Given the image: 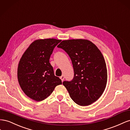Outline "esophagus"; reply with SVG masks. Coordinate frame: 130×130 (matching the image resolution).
Instances as JSON below:
<instances>
[{"instance_id": "esophagus-1", "label": "esophagus", "mask_w": 130, "mask_h": 130, "mask_svg": "<svg viewBox=\"0 0 130 130\" xmlns=\"http://www.w3.org/2000/svg\"><path fill=\"white\" fill-rule=\"evenodd\" d=\"M64 78H65V77H64V75H62L60 77V79H61L62 81L64 80Z\"/></svg>"}]
</instances>
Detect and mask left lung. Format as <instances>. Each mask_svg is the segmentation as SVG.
<instances>
[{"label": "left lung", "mask_w": 130, "mask_h": 130, "mask_svg": "<svg viewBox=\"0 0 130 130\" xmlns=\"http://www.w3.org/2000/svg\"><path fill=\"white\" fill-rule=\"evenodd\" d=\"M57 47L64 50L71 59L74 77L62 84L73 101L82 106L97 101L107 82L106 64L101 51L85 39L64 40Z\"/></svg>", "instance_id": "1"}]
</instances>
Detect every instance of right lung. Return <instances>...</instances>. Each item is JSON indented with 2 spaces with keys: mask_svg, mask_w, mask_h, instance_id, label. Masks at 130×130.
<instances>
[{
  "mask_svg": "<svg viewBox=\"0 0 130 130\" xmlns=\"http://www.w3.org/2000/svg\"><path fill=\"white\" fill-rule=\"evenodd\" d=\"M55 39H38L32 42L20 59L17 69L18 83L24 94L36 101L49 96L55 87L62 84L54 74L50 58L54 47L61 41Z\"/></svg>",
  "mask_w": 130,
  "mask_h": 130,
  "instance_id": "right-lung-1",
  "label": "right lung"
}]
</instances>
